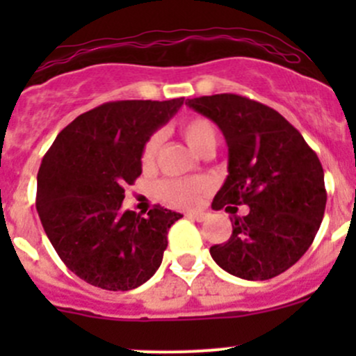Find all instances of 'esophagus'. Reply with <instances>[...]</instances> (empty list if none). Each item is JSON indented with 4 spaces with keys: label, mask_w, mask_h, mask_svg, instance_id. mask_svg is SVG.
<instances>
[{
    "label": "esophagus",
    "mask_w": 356,
    "mask_h": 356,
    "mask_svg": "<svg viewBox=\"0 0 356 356\" xmlns=\"http://www.w3.org/2000/svg\"><path fill=\"white\" fill-rule=\"evenodd\" d=\"M188 218H191V220H196V222H203L204 220V213H198V211H193V213H188L186 215Z\"/></svg>",
    "instance_id": "obj_1"
}]
</instances>
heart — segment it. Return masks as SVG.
<instances>
[{"instance_id": "1", "label": "heart", "mask_w": 356, "mask_h": 356, "mask_svg": "<svg viewBox=\"0 0 356 356\" xmlns=\"http://www.w3.org/2000/svg\"><path fill=\"white\" fill-rule=\"evenodd\" d=\"M181 134L186 139L193 152L198 155H208L213 153L215 146H217L218 134L217 127L213 122L207 117H189L181 124ZM161 134L155 132L148 138L145 143L141 152V165L143 168L149 170L155 167L158 153L161 148ZM211 184L208 179L204 177H191V179H167V181L160 182L158 186V195L165 203L172 204V207L179 208H189L195 207L198 200L207 191H210Z\"/></svg>"}]
</instances>
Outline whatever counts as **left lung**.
<instances>
[{
  "mask_svg": "<svg viewBox=\"0 0 356 356\" xmlns=\"http://www.w3.org/2000/svg\"><path fill=\"white\" fill-rule=\"evenodd\" d=\"M220 127L229 148V175L213 210L232 213L229 241L210 248L218 267L246 281L288 270L314 243L327 193L317 153L279 111L239 95L186 102ZM229 204H248L245 218Z\"/></svg>",
  "mask_w": 356,
  "mask_h": 356,
  "instance_id": "8db88e82",
  "label": "left lung"
}]
</instances>
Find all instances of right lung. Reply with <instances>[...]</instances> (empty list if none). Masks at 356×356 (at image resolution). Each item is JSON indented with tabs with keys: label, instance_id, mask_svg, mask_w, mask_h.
Returning <instances> with one entry per match:
<instances>
[{
	"label": "right lung",
	"instance_id": "add662e5",
	"mask_svg": "<svg viewBox=\"0 0 356 356\" xmlns=\"http://www.w3.org/2000/svg\"><path fill=\"white\" fill-rule=\"evenodd\" d=\"M184 98L110 102L79 115L41 161L35 208L63 264L92 286L129 291L158 270L181 213L155 204L146 217L122 210L141 175V152Z\"/></svg>",
	"mask_w": 356,
	"mask_h": 356
}]
</instances>
